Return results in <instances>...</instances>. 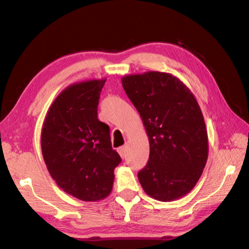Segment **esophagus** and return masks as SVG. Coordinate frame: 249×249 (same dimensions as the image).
<instances>
[{
  "label": "esophagus",
  "mask_w": 249,
  "mask_h": 249,
  "mask_svg": "<svg viewBox=\"0 0 249 249\" xmlns=\"http://www.w3.org/2000/svg\"><path fill=\"white\" fill-rule=\"evenodd\" d=\"M117 151H119V154H120L121 157L124 158L125 155H126V147L125 146H122V147H120L119 149H117Z\"/></svg>",
  "instance_id": "esophagus-1"
}]
</instances>
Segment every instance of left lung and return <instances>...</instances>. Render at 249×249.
Masks as SVG:
<instances>
[{
  "instance_id": "1",
  "label": "left lung",
  "mask_w": 249,
  "mask_h": 249,
  "mask_svg": "<svg viewBox=\"0 0 249 249\" xmlns=\"http://www.w3.org/2000/svg\"><path fill=\"white\" fill-rule=\"evenodd\" d=\"M122 84L144 123L149 159L138 180L149 196L172 201L190 192L208 160V133L195 95L170 73L130 74Z\"/></svg>"
}]
</instances>
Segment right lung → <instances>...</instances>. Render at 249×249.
I'll return each mask as SVG.
<instances>
[{
	"label": "right lung",
	"instance_id": "1",
	"mask_svg": "<svg viewBox=\"0 0 249 249\" xmlns=\"http://www.w3.org/2000/svg\"><path fill=\"white\" fill-rule=\"evenodd\" d=\"M107 80L71 84L50 107L41 129V153L52 178L82 201H99L112 191L122 161L112 148L109 127L98 119Z\"/></svg>",
	"mask_w": 249,
	"mask_h": 249
}]
</instances>
